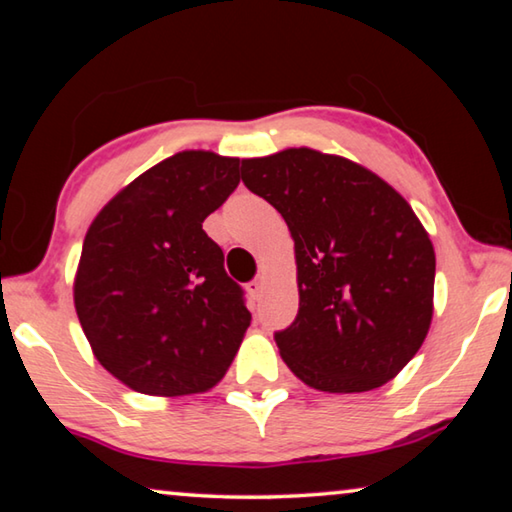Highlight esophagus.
Instances as JSON below:
<instances>
[{
    "label": "esophagus",
    "instance_id": "obj_1",
    "mask_svg": "<svg viewBox=\"0 0 512 512\" xmlns=\"http://www.w3.org/2000/svg\"><path fill=\"white\" fill-rule=\"evenodd\" d=\"M264 287H266V280H264V275H259V277H255V280L253 282H248V293H250V296H253V298H259V296H262V293H264Z\"/></svg>",
    "mask_w": 512,
    "mask_h": 512
}]
</instances>
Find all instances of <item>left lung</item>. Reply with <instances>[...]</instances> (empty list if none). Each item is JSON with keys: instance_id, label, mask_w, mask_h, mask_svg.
Wrapping results in <instances>:
<instances>
[{"instance_id": "8db88e82", "label": "left lung", "mask_w": 512, "mask_h": 512, "mask_svg": "<svg viewBox=\"0 0 512 512\" xmlns=\"http://www.w3.org/2000/svg\"><path fill=\"white\" fill-rule=\"evenodd\" d=\"M296 241L298 316L275 332L293 375L325 393L391 381L429 332L436 255L411 205L339 155L287 149L241 162Z\"/></svg>"}]
</instances>
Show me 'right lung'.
Here are the masks:
<instances>
[{
    "label": "right lung",
    "instance_id": "add662e5",
    "mask_svg": "<svg viewBox=\"0 0 512 512\" xmlns=\"http://www.w3.org/2000/svg\"><path fill=\"white\" fill-rule=\"evenodd\" d=\"M239 185V158L183 151L112 198L83 241L74 305L94 357L146 395L203 393L250 325L203 221Z\"/></svg>",
    "mask_w": 512,
    "mask_h": 512
}]
</instances>
